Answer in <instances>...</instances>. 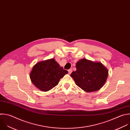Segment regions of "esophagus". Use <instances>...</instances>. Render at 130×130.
I'll use <instances>...</instances> for the list:
<instances>
[{"instance_id": "1", "label": "esophagus", "mask_w": 130, "mask_h": 130, "mask_svg": "<svg viewBox=\"0 0 130 130\" xmlns=\"http://www.w3.org/2000/svg\"><path fill=\"white\" fill-rule=\"evenodd\" d=\"M72 68L69 69L68 70V73H69V74H70V73L72 72Z\"/></svg>"}]
</instances>
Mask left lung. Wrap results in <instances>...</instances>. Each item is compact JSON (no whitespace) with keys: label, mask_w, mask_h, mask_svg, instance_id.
<instances>
[{"label":"left lung","mask_w":130,"mask_h":130,"mask_svg":"<svg viewBox=\"0 0 130 130\" xmlns=\"http://www.w3.org/2000/svg\"><path fill=\"white\" fill-rule=\"evenodd\" d=\"M76 70L70 76L76 85L86 92L99 90L104 85L108 77V70L100 62L83 59L76 63Z\"/></svg>","instance_id":"obj_1"}]
</instances>
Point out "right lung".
Segmentation results:
<instances>
[{"label":"right lung","mask_w":130,"mask_h":130,"mask_svg":"<svg viewBox=\"0 0 130 130\" xmlns=\"http://www.w3.org/2000/svg\"><path fill=\"white\" fill-rule=\"evenodd\" d=\"M66 70L60 66L54 59L37 63L32 67L30 78L36 87L42 91H47L57 86L66 74Z\"/></svg>","instance_id":"1"}]
</instances>
